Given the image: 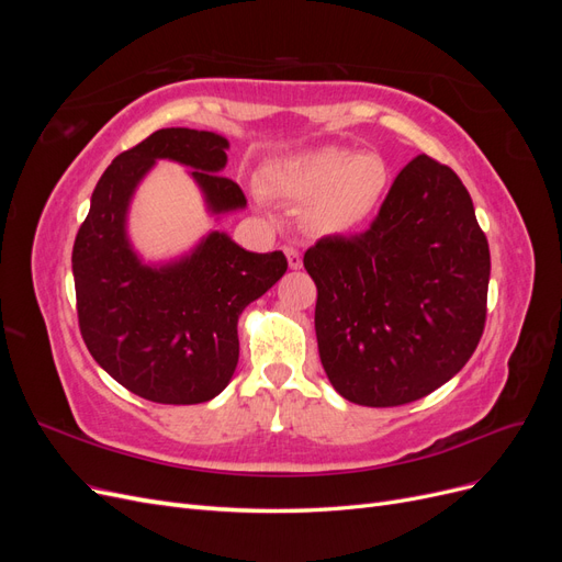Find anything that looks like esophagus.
I'll list each match as a JSON object with an SVG mask.
<instances>
[{
  "instance_id": "esophagus-1",
  "label": "esophagus",
  "mask_w": 562,
  "mask_h": 562,
  "mask_svg": "<svg viewBox=\"0 0 562 562\" xmlns=\"http://www.w3.org/2000/svg\"><path fill=\"white\" fill-rule=\"evenodd\" d=\"M283 252H285V258H288V267L291 269H300L302 267V255H300V250L297 248H283Z\"/></svg>"
}]
</instances>
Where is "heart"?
I'll return each instance as SVG.
<instances>
[{
	"label": "heart",
	"instance_id": "b5f03b06",
	"mask_svg": "<svg viewBox=\"0 0 562 562\" xmlns=\"http://www.w3.org/2000/svg\"><path fill=\"white\" fill-rule=\"evenodd\" d=\"M391 168L380 155H359L347 147H318L277 161L267 187L304 209V223L318 236H339L380 209Z\"/></svg>",
	"mask_w": 562,
	"mask_h": 562
}]
</instances>
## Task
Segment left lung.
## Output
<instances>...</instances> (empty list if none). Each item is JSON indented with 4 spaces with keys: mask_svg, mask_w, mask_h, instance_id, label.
Masks as SVG:
<instances>
[{
    "mask_svg": "<svg viewBox=\"0 0 562 562\" xmlns=\"http://www.w3.org/2000/svg\"><path fill=\"white\" fill-rule=\"evenodd\" d=\"M316 339L339 396L405 405L452 380L485 328L490 248L452 168L427 155L396 176L368 232L304 252Z\"/></svg>",
    "mask_w": 562,
    "mask_h": 562,
    "instance_id": "obj_1",
    "label": "left lung"
}]
</instances>
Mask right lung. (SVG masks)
Here are the masks:
<instances>
[{
  "label": "right lung",
  "instance_id": "1",
  "mask_svg": "<svg viewBox=\"0 0 562 562\" xmlns=\"http://www.w3.org/2000/svg\"><path fill=\"white\" fill-rule=\"evenodd\" d=\"M227 149V138L211 131L151 133L108 166L77 232L81 337L95 363L140 398L166 405L215 398L239 363L241 312L288 269L281 250L250 252L217 229L168 262H145L133 248L131 201L161 159L192 168L211 215L246 209L241 187L220 176Z\"/></svg>",
  "mask_w": 562,
  "mask_h": 562
}]
</instances>
